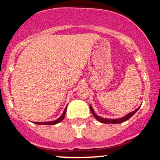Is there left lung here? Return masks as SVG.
<instances>
[{
	"label": "left lung",
	"instance_id": "8db88e82",
	"mask_svg": "<svg viewBox=\"0 0 160 160\" xmlns=\"http://www.w3.org/2000/svg\"><path fill=\"white\" fill-rule=\"evenodd\" d=\"M89 108H90V111L92 112V113L93 116L95 117V118L96 119L98 122H102V123H107V124H118V123H121V122H125V121L128 120L130 117H132V116L135 114V113H136L138 111L139 108H140V107H138L136 110H135V111L132 112H130V113H128V114L124 116L123 117H121V118L107 119V118H103V117H99V116L97 115L96 113H95L94 110H93V108H92V107L91 104H90V106H89Z\"/></svg>",
	"mask_w": 160,
	"mask_h": 160
}]
</instances>
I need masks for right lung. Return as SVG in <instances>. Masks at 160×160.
Listing matches in <instances>:
<instances>
[{
    "mask_svg": "<svg viewBox=\"0 0 160 160\" xmlns=\"http://www.w3.org/2000/svg\"><path fill=\"white\" fill-rule=\"evenodd\" d=\"M66 111H67V107L65 108L63 113H62V114L61 116H60V117H58L57 120H54V121H49V122H34V123L38 124V125H56L57 123H58V122H61L62 120H64V118H65V113H66Z\"/></svg>",
    "mask_w": 160,
    "mask_h": 160,
    "instance_id": "add662e5",
    "label": "right lung"
}]
</instances>
